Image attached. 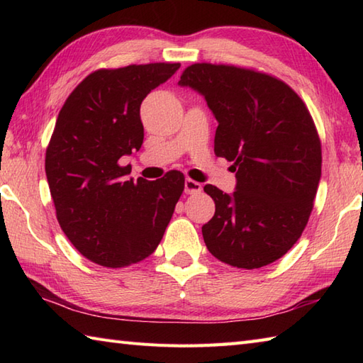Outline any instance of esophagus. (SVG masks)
Returning <instances> with one entry per match:
<instances>
[{
    "mask_svg": "<svg viewBox=\"0 0 363 363\" xmlns=\"http://www.w3.org/2000/svg\"><path fill=\"white\" fill-rule=\"evenodd\" d=\"M184 189H186V194L194 195V194H199V191H201V189H203V186L199 182L194 181V179H186V182H184Z\"/></svg>",
    "mask_w": 363,
    "mask_h": 363,
    "instance_id": "34e87169",
    "label": "esophagus"
}]
</instances>
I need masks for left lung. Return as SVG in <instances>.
<instances>
[{"mask_svg":"<svg viewBox=\"0 0 363 363\" xmlns=\"http://www.w3.org/2000/svg\"><path fill=\"white\" fill-rule=\"evenodd\" d=\"M177 84L206 99L218 121L213 151L234 164L233 194L204 186L215 201L207 250L237 268L272 264L303 234L318 190L321 145L309 111L287 84L246 68L195 64Z\"/></svg>","mask_w":363,"mask_h":363,"instance_id":"left-lung-1","label":"left lung"}]
</instances>
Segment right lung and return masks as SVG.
<instances>
[{
  "label": "right lung",
  "instance_id": "right-lung-1",
  "mask_svg": "<svg viewBox=\"0 0 363 363\" xmlns=\"http://www.w3.org/2000/svg\"><path fill=\"white\" fill-rule=\"evenodd\" d=\"M181 64L129 65L89 74L59 112L45 172L60 228L84 257L121 268L148 257L164 237L184 174H128L123 156L143 143L140 104Z\"/></svg>",
  "mask_w": 363,
  "mask_h": 363
}]
</instances>
